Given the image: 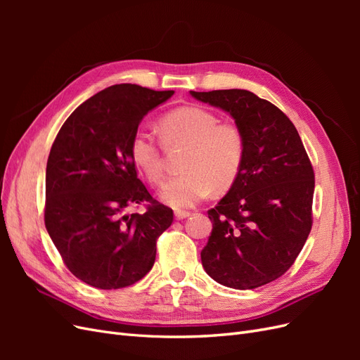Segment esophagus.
<instances>
[{
    "instance_id": "obj_1",
    "label": "esophagus",
    "mask_w": 360,
    "mask_h": 360,
    "mask_svg": "<svg viewBox=\"0 0 360 360\" xmlns=\"http://www.w3.org/2000/svg\"><path fill=\"white\" fill-rule=\"evenodd\" d=\"M174 216H176V219H177V221H183V219H186V217H189V216H191V213H189V212H181V210H177L176 213H174Z\"/></svg>"
}]
</instances>
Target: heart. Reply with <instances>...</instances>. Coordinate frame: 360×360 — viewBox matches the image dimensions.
Returning a JSON list of instances; mask_svg holds the SVG:
<instances>
[{
	"mask_svg": "<svg viewBox=\"0 0 360 360\" xmlns=\"http://www.w3.org/2000/svg\"><path fill=\"white\" fill-rule=\"evenodd\" d=\"M160 135L167 146H186L183 176L171 179L160 191L163 202L176 210L191 209L212 192L231 186L245 159V136L233 123H219L200 106H181L163 115ZM130 158L151 183L163 180V165L156 138L138 129L130 141Z\"/></svg>",
	"mask_w": 360,
	"mask_h": 360,
	"instance_id": "1",
	"label": "heart"
}]
</instances>
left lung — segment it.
I'll list each match as a JSON object with an SVG mask.
<instances>
[{"label":"left lung","mask_w":360,"mask_h":360,"mask_svg":"<svg viewBox=\"0 0 360 360\" xmlns=\"http://www.w3.org/2000/svg\"><path fill=\"white\" fill-rule=\"evenodd\" d=\"M230 114L245 136V159L230 191L209 210L201 250L207 275L252 290L292 266L312 226L314 169L297 129L279 108L248 90L191 91Z\"/></svg>","instance_id":"1"}]
</instances>
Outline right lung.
<instances>
[{
    "instance_id": "1",
    "label": "right lung",
    "mask_w": 360,
    "mask_h": 360,
    "mask_svg": "<svg viewBox=\"0 0 360 360\" xmlns=\"http://www.w3.org/2000/svg\"><path fill=\"white\" fill-rule=\"evenodd\" d=\"M172 90L117 84L85 101L53 141L46 165L45 225L72 274L101 290L135 284L151 270L172 210L136 176L130 141ZM143 200L146 214L125 209Z\"/></svg>"
}]
</instances>
